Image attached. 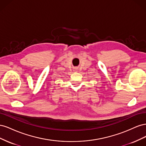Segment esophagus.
I'll list each match as a JSON object with an SVG mask.
<instances>
[{
	"mask_svg": "<svg viewBox=\"0 0 146 146\" xmlns=\"http://www.w3.org/2000/svg\"><path fill=\"white\" fill-rule=\"evenodd\" d=\"M75 69L74 70H77V69Z\"/></svg>",
	"mask_w": 146,
	"mask_h": 146,
	"instance_id": "1",
	"label": "esophagus"
}]
</instances>
